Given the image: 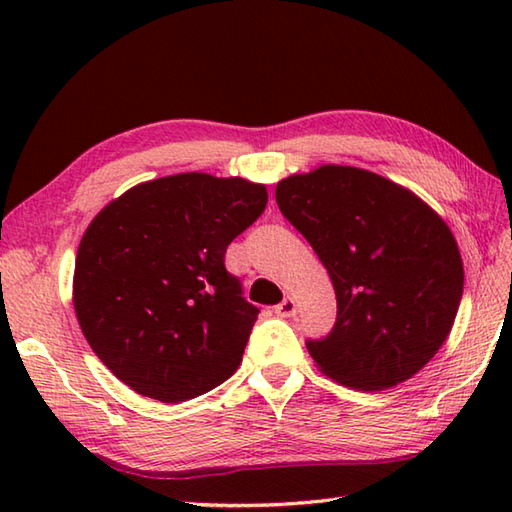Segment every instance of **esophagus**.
<instances>
[{
    "mask_svg": "<svg viewBox=\"0 0 512 512\" xmlns=\"http://www.w3.org/2000/svg\"><path fill=\"white\" fill-rule=\"evenodd\" d=\"M275 312L279 314V317H284V319L295 317V314H297V301L292 299V297H286L284 301L279 303V306H275Z\"/></svg>",
    "mask_w": 512,
    "mask_h": 512,
    "instance_id": "1",
    "label": "esophagus"
}]
</instances>
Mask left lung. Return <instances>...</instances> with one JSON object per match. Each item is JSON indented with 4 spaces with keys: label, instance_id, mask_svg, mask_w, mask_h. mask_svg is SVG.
<instances>
[{
    "label": "left lung",
    "instance_id": "1",
    "mask_svg": "<svg viewBox=\"0 0 512 512\" xmlns=\"http://www.w3.org/2000/svg\"><path fill=\"white\" fill-rule=\"evenodd\" d=\"M275 198L336 292L332 332L306 343L321 372L363 391L420 372L447 341L464 290L442 217L400 184L339 165L284 178Z\"/></svg>",
    "mask_w": 512,
    "mask_h": 512
}]
</instances>
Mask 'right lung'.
Listing matches in <instances>:
<instances>
[{
	"label": "right lung",
	"mask_w": 512,
	"mask_h": 512,
	"mask_svg": "<svg viewBox=\"0 0 512 512\" xmlns=\"http://www.w3.org/2000/svg\"><path fill=\"white\" fill-rule=\"evenodd\" d=\"M266 202L264 184L193 171L136 184L94 217L76 253L74 312L136 394L182 402L235 374L259 310L224 255Z\"/></svg>",
	"instance_id": "obj_1"
}]
</instances>
